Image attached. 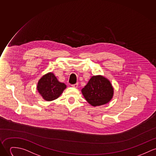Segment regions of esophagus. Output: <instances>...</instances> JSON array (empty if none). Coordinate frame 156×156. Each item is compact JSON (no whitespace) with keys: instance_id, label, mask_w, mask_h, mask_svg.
<instances>
[{"instance_id":"obj_1","label":"esophagus","mask_w":156,"mask_h":156,"mask_svg":"<svg viewBox=\"0 0 156 156\" xmlns=\"http://www.w3.org/2000/svg\"><path fill=\"white\" fill-rule=\"evenodd\" d=\"M78 83H76V84L71 85V86H72V87H74V88H77V87H78Z\"/></svg>"}]
</instances>
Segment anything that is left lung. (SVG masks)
<instances>
[{
	"label": "left lung",
	"instance_id": "1",
	"mask_svg": "<svg viewBox=\"0 0 156 156\" xmlns=\"http://www.w3.org/2000/svg\"><path fill=\"white\" fill-rule=\"evenodd\" d=\"M81 92L87 101L96 107L108 103L113 97L114 89L108 78L98 75L90 79Z\"/></svg>",
	"mask_w": 156,
	"mask_h": 156
}]
</instances>
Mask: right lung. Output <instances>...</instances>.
I'll return each mask as SVG.
<instances>
[{
  "instance_id": "right-lung-1",
  "label": "right lung",
  "mask_w": 156,
  "mask_h": 156,
  "mask_svg": "<svg viewBox=\"0 0 156 156\" xmlns=\"http://www.w3.org/2000/svg\"><path fill=\"white\" fill-rule=\"evenodd\" d=\"M66 88V85L59 82L52 72H48L42 76L37 85L38 92L47 101L57 99Z\"/></svg>"
}]
</instances>
